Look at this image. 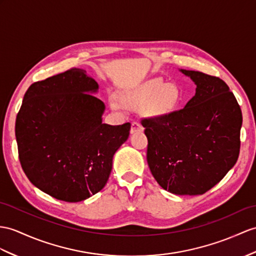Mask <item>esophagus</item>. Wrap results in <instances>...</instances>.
Segmentation results:
<instances>
[{
  "instance_id": "esophagus-1",
  "label": "esophagus",
  "mask_w": 256,
  "mask_h": 256,
  "mask_svg": "<svg viewBox=\"0 0 256 256\" xmlns=\"http://www.w3.org/2000/svg\"><path fill=\"white\" fill-rule=\"evenodd\" d=\"M142 130H143V128L138 120H134L132 122V129H130V134L139 132H142Z\"/></svg>"
}]
</instances>
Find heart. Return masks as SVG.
<instances>
[{"mask_svg": "<svg viewBox=\"0 0 256 256\" xmlns=\"http://www.w3.org/2000/svg\"><path fill=\"white\" fill-rule=\"evenodd\" d=\"M182 96L176 84H165L162 79H151L120 94V103L110 100L113 110H136L146 108V114L154 120H164L172 116L179 108Z\"/></svg>", "mask_w": 256, "mask_h": 256, "instance_id": "obj_1", "label": "heart"}]
</instances>
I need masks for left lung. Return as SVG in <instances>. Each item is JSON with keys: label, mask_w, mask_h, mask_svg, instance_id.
<instances>
[{"label": "left lung", "mask_w": 256, "mask_h": 256, "mask_svg": "<svg viewBox=\"0 0 256 256\" xmlns=\"http://www.w3.org/2000/svg\"><path fill=\"white\" fill-rule=\"evenodd\" d=\"M194 84L196 96L164 120H142L146 160L162 188L178 196L203 194L234 166L240 151L242 113L225 81L179 70Z\"/></svg>", "instance_id": "8db88e82"}]
</instances>
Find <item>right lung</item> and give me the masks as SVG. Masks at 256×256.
Here are the masks:
<instances>
[{
    "mask_svg": "<svg viewBox=\"0 0 256 256\" xmlns=\"http://www.w3.org/2000/svg\"><path fill=\"white\" fill-rule=\"evenodd\" d=\"M98 91L84 70L72 68L24 96L15 124L20 164L31 184L58 200L80 202L101 191L129 136V122L103 124Z\"/></svg>",
    "mask_w": 256,
    "mask_h": 256,
    "instance_id": "right-lung-1",
    "label": "right lung"
}]
</instances>
